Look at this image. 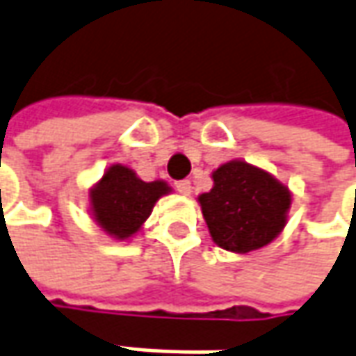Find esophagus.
Instances as JSON below:
<instances>
[{
    "label": "esophagus",
    "mask_w": 356,
    "mask_h": 356,
    "mask_svg": "<svg viewBox=\"0 0 356 356\" xmlns=\"http://www.w3.org/2000/svg\"><path fill=\"white\" fill-rule=\"evenodd\" d=\"M175 189H177L181 195H191L193 187H191V181H177V183H175Z\"/></svg>",
    "instance_id": "obj_1"
}]
</instances>
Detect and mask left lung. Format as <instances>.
Here are the masks:
<instances>
[{"mask_svg":"<svg viewBox=\"0 0 356 356\" xmlns=\"http://www.w3.org/2000/svg\"><path fill=\"white\" fill-rule=\"evenodd\" d=\"M199 204L216 246L246 254L284 230L291 193L268 171L232 159L213 171V189L199 195Z\"/></svg>","mask_w":356,"mask_h":356,"instance_id":"8db88e82","label":"left lung"}]
</instances>
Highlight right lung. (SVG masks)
Instances as JSON below:
<instances>
[{
	"mask_svg": "<svg viewBox=\"0 0 356 356\" xmlns=\"http://www.w3.org/2000/svg\"><path fill=\"white\" fill-rule=\"evenodd\" d=\"M169 193L171 187L165 181L145 183L134 169L116 163L90 189V213L108 236L128 240L140 232L155 202Z\"/></svg>",
	"mask_w": 356,
	"mask_h": 356,
	"instance_id": "add662e5",
	"label": "right lung"
}]
</instances>
